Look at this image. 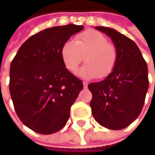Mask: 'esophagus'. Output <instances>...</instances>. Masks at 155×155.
Masks as SVG:
<instances>
[{
    "mask_svg": "<svg viewBox=\"0 0 155 155\" xmlns=\"http://www.w3.org/2000/svg\"><path fill=\"white\" fill-rule=\"evenodd\" d=\"M83 84H84V88H87L88 87V83L87 82H83Z\"/></svg>",
    "mask_w": 155,
    "mask_h": 155,
    "instance_id": "obj_1",
    "label": "esophagus"
}]
</instances>
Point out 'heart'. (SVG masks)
I'll use <instances>...</instances> for the list:
<instances>
[{
	"instance_id": "b5f03b06",
	"label": "heart",
	"mask_w": 155,
	"mask_h": 155,
	"mask_svg": "<svg viewBox=\"0 0 155 155\" xmlns=\"http://www.w3.org/2000/svg\"><path fill=\"white\" fill-rule=\"evenodd\" d=\"M60 55L65 68L74 73L79 64L86 63L78 74L84 78H105L112 72L117 61L115 46L96 30H87L78 34L75 41L66 40L61 47Z\"/></svg>"
}]
</instances>
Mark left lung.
<instances>
[{
  "label": "left lung",
  "instance_id": "1",
  "mask_svg": "<svg viewBox=\"0 0 155 155\" xmlns=\"http://www.w3.org/2000/svg\"><path fill=\"white\" fill-rule=\"evenodd\" d=\"M95 29L110 37L117 51L112 72L103 81L88 85L93 117L103 127L120 130L140 115L148 90V71L139 47L132 39L106 27Z\"/></svg>",
  "mask_w": 155,
  "mask_h": 155
}]
</instances>
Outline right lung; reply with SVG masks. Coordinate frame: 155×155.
I'll list each match as a JSON object with an SVG mask.
<instances>
[{
    "label": "right lung",
    "mask_w": 155,
    "mask_h": 155,
    "mask_svg": "<svg viewBox=\"0 0 155 155\" xmlns=\"http://www.w3.org/2000/svg\"><path fill=\"white\" fill-rule=\"evenodd\" d=\"M83 29L70 24L40 31L22 44L11 63L9 91L16 114L36 133L53 134L64 128L84 88L60 55L63 44Z\"/></svg>",
    "instance_id": "1"
}]
</instances>
